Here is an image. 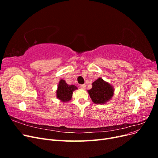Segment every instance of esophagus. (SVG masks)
<instances>
[{"mask_svg": "<svg viewBox=\"0 0 158 158\" xmlns=\"http://www.w3.org/2000/svg\"><path fill=\"white\" fill-rule=\"evenodd\" d=\"M80 87L81 89H85V88H86V85H85V84H81V85H80Z\"/></svg>", "mask_w": 158, "mask_h": 158, "instance_id": "esophagus-1", "label": "esophagus"}]
</instances>
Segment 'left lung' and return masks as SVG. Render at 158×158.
Masks as SVG:
<instances>
[{
	"mask_svg": "<svg viewBox=\"0 0 158 158\" xmlns=\"http://www.w3.org/2000/svg\"><path fill=\"white\" fill-rule=\"evenodd\" d=\"M113 90L111 85L99 78L93 82L92 88L88 90V93L94 103L102 104L108 102L112 98Z\"/></svg>",
	"mask_w": 158,
	"mask_h": 158,
	"instance_id": "left-lung-1",
	"label": "left lung"
}]
</instances>
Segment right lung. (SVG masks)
<instances>
[{"instance_id": "obj_1", "label": "right lung", "mask_w": 158, "mask_h": 158, "mask_svg": "<svg viewBox=\"0 0 158 158\" xmlns=\"http://www.w3.org/2000/svg\"><path fill=\"white\" fill-rule=\"evenodd\" d=\"M77 89L74 85H69L64 80H60L56 90V97L62 102H69L73 96V91Z\"/></svg>"}]
</instances>
